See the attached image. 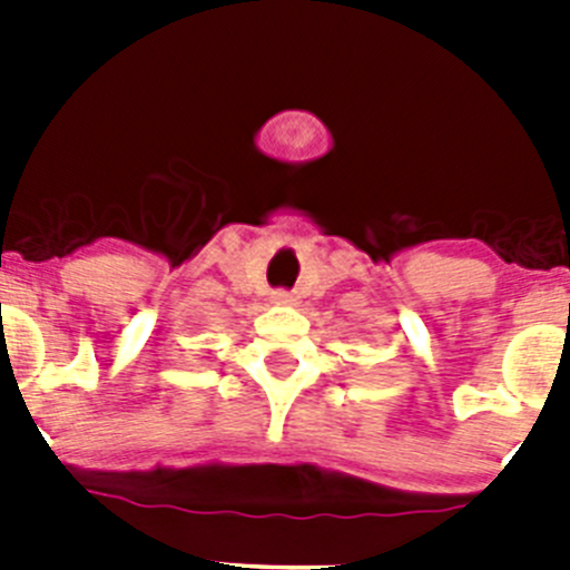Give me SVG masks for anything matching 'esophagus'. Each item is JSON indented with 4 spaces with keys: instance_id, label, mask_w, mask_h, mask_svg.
Listing matches in <instances>:
<instances>
[{
    "instance_id": "34e87169",
    "label": "esophagus",
    "mask_w": 570,
    "mask_h": 570,
    "mask_svg": "<svg viewBox=\"0 0 570 570\" xmlns=\"http://www.w3.org/2000/svg\"><path fill=\"white\" fill-rule=\"evenodd\" d=\"M271 302H274V305H294L296 296L291 294V291H274V296H271Z\"/></svg>"
}]
</instances>
